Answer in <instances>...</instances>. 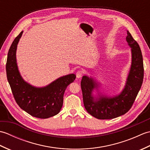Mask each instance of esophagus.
Returning a JSON list of instances; mask_svg holds the SVG:
<instances>
[{
	"mask_svg": "<svg viewBox=\"0 0 150 150\" xmlns=\"http://www.w3.org/2000/svg\"><path fill=\"white\" fill-rule=\"evenodd\" d=\"M82 75H83V73H82V71H78L77 73H76V76H77V79L81 78Z\"/></svg>",
	"mask_w": 150,
	"mask_h": 150,
	"instance_id": "34e87169",
	"label": "esophagus"
}]
</instances>
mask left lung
Returning <instances> with one entry per match:
<instances>
[{
    "instance_id": "1",
    "label": "left lung",
    "mask_w": 150,
    "mask_h": 150,
    "mask_svg": "<svg viewBox=\"0 0 150 150\" xmlns=\"http://www.w3.org/2000/svg\"><path fill=\"white\" fill-rule=\"evenodd\" d=\"M126 41L132 48V65L122 91L113 97L100 96L95 98L92 95L98 84L93 79L83 76L81 89L86 110L98 119H111L125 114L130 110L142 84L144 66L142 55L138 43L127 31Z\"/></svg>"
}]
</instances>
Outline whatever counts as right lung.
Returning a JSON list of instances; mask_svg holds the SVG:
<instances>
[{
  "instance_id": "add662e5",
  "label": "right lung",
  "mask_w": 150,
  "mask_h": 150,
  "mask_svg": "<svg viewBox=\"0 0 150 150\" xmlns=\"http://www.w3.org/2000/svg\"><path fill=\"white\" fill-rule=\"evenodd\" d=\"M23 33L15 38L8 53L6 75L16 103L21 109L31 116L47 119L58 114L63 104L66 88L75 81L76 75L63 76L43 88H36L25 82L18 71L16 60V50Z\"/></svg>"
}]
</instances>
